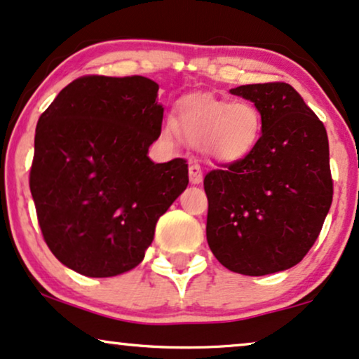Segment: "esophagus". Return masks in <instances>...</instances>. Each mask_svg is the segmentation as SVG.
Returning a JSON list of instances; mask_svg holds the SVG:
<instances>
[{"label": "esophagus", "instance_id": "34e87169", "mask_svg": "<svg viewBox=\"0 0 359 359\" xmlns=\"http://www.w3.org/2000/svg\"><path fill=\"white\" fill-rule=\"evenodd\" d=\"M189 179H190V184L197 185L203 180V172H202V167L198 164H192L189 167Z\"/></svg>", "mask_w": 359, "mask_h": 359}]
</instances>
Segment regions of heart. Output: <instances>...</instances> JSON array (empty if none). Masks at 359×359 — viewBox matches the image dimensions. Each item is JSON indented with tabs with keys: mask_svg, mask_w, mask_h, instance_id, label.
Returning <instances> with one entry per match:
<instances>
[{
	"mask_svg": "<svg viewBox=\"0 0 359 359\" xmlns=\"http://www.w3.org/2000/svg\"><path fill=\"white\" fill-rule=\"evenodd\" d=\"M175 126L192 144H202L210 157L235 162L257 146L262 135V116L252 103L226 102L210 95H190L177 104ZM164 136L174 126H164Z\"/></svg>",
	"mask_w": 359,
	"mask_h": 359,
	"instance_id": "obj_1",
	"label": "heart"
}]
</instances>
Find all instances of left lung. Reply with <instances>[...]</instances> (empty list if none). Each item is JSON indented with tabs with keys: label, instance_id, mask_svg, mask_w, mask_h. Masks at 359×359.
Wrapping results in <instances>:
<instances>
[{
	"label": "left lung",
	"instance_id": "8db88e82",
	"mask_svg": "<svg viewBox=\"0 0 359 359\" xmlns=\"http://www.w3.org/2000/svg\"><path fill=\"white\" fill-rule=\"evenodd\" d=\"M231 93L259 109L262 135L246 157L205 175L207 241L229 271L266 276L299 264L322 231L333 198L328 136L289 83Z\"/></svg>",
	"mask_w": 359,
	"mask_h": 359
}]
</instances>
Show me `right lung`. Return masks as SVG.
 I'll return each instance as SVG.
<instances>
[{"label":"right lung","instance_id":"add662e5","mask_svg":"<svg viewBox=\"0 0 359 359\" xmlns=\"http://www.w3.org/2000/svg\"><path fill=\"white\" fill-rule=\"evenodd\" d=\"M159 85L141 75H85L67 85L36 128L29 187L57 259L87 277L136 267L156 223L187 189V161L154 164Z\"/></svg>","mask_w":359,"mask_h":359}]
</instances>
